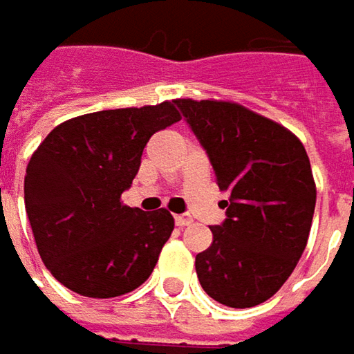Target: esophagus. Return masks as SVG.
<instances>
[{
    "label": "esophagus",
    "instance_id": "obj_1",
    "mask_svg": "<svg viewBox=\"0 0 354 354\" xmlns=\"http://www.w3.org/2000/svg\"><path fill=\"white\" fill-rule=\"evenodd\" d=\"M174 221H176L178 227H186V225H189V223H192L194 219H192V215H189V214H180V215H176V217H174Z\"/></svg>",
    "mask_w": 354,
    "mask_h": 354
}]
</instances>
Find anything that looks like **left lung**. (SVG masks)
I'll list each match as a JSON object with an SVG mask.
<instances>
[{"label":"left lung","instance_id":"8db88e82","mask_svg":"<svg viewBox=\"0 0 354 354\" xmlns=\"http://www.w3.org/2000/svg\"><path fill=\"white\" fill-rule=\"evenodd\" d=\"M227 200L214 243L196 257L201 288L229 308L272 298L308 245L315 182L301 140L243 105L176 100Z\"/></svg>","mask_w":354,"mask_h":354}]
</instances>
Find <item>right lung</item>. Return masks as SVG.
<instances>
[{
	"instance_id": "1",
	"label": "right lung",
	"mask_w": 354,
	"mask_h": 354,
	"mask_svg": "<svg viewBox=\"0 0 354 354\" xmlns=\"http://www.w3.org/2000/svg\"><path fill=\"white\" fill-rule=\"evenodd\" d=\"M180 121L176 102L68 119L39 145L25 174V209L44 266L86 298H115L154 270L174 229L170 212L129 207L142 149Z\"/></svg>"
}]
</instances>
